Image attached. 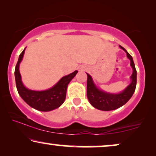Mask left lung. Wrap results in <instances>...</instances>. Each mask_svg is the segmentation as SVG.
Returning <instances> with one entry per match:
<instances>
[{
  "label": "left lung",
  "mask_w": 156,
  "mask_h": 156,
  "mask_svg": "<svg viewBox=\"0 0 156 156\" xmlns=\"http://www.w3.org/2000/svg\"><path fill=\"white\" fill-rule=\"evenodd\" d=\"M119 47L126 53L127 57L131 61V66L133 69V73L131 76V83L122 93L112 94L101 90L96 87L92 77L87 73V97L89 102L96 109L102 111H110L119 108L126 104L134 93L136 86V70L132 56L122 46Z\"/></svg>",
  "instance_id": "left-lung-1"
}]
</instances>
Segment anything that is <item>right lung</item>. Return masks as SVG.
<instances>
[{"label": "right lung", "mask_w": 156, "mask_h": 156, "mask_svg": "<svg viewBox=\"0 0 156 156\" xmlns=\"http://www.w3.org/2000/svg\"><path fill=\"white\" fill-rule=\"evenodd\" d=\"M25 50V49L20 54L15 69V83L19 95L27 105L37 110L49 112L58 108L65 101L68 85L75 77L78 71L63 76L54 86L49 90L43 91L32 90L24 86L19 71V66L23 60Z\"/></svg>", "instance_id": "obj_1"}]
</instances>
